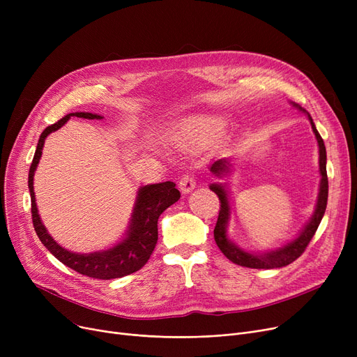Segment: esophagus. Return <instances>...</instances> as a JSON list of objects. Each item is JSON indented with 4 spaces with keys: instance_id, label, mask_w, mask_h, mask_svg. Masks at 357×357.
Here are the masks:
<instances>
[{
    "instance_id": "1",
    "label": "esophagus",
    "mask_w": 357,
    "mask_h": 357,
    "mask_svg": "<svg viewBox=\"0 0 357 357\" xmlns=\"http://www.w3.org/2000/svg\"><path fill=\"white\" fill-rule=\"evenodd\" d=\"M178 185L183 194H188L197 186V176L194 174H185L181 176Z\"/></svg>"
}]
</instances>
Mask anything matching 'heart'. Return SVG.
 I'll list each match as a JSON object with an SVG mask.
<instances>
[{
    "label": "heart",
    "mask_w": 357,
    "mask_h": 357,
    "mask_svg": "<svg viewBox=\"0 0 357 357\" xmlns=\"http://www.w3.org/2000/svg\"><path fill=\"white\" fill-rule=\"evenodd\" d=\"M221 128V123L215 119L202 117L185 124L183 136L188 143H199L214 137Z\"/></svg>",
    "instance_id": "b5f03b06"
}]
</instances>
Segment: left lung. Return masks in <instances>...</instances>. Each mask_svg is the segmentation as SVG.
<instances>
[{"label":"left lung","instance_id":"1","mask_svg":"<svg viewBox=\"0 0 357 357\" xmlns=\"http://www.w3.org/2000/svg\"><path fill=\"white\" fill-rule=\"evenodd\" d=\"M308 119L311 121V127L312 131L315 133L317 142H318V147H320V172H321V183H320V194H318V202H317V208L315 213L311 218V221L307 224V227L303 230V233L299 234L294 241L288 243L287 246L280 248L275 252L266 253V255H250L240 250L238 248H236L234 245L229 241L227 236H226V226L229 221V214H230V207H229V201L226 197V191L221 185L213 183L210 188L213 192H215V195L220 199V211H218V218H217V224L214 229V238L218 249L224 253L229 260H231L233 264L245 266V268H252V269H275V268H284L289 264H292L294 260H296L299 256H301L307 246L310 245L311 238L314 237L318 226H320L321 218L324 215L326 207H327V198H328V179H327V156H326V146L324 142L318 133L312 119L308 114ZM230 171V162L229 159L222 158L215 160L211 165V172L217 176H222L229 174Z\"/></svg>","mask_w":357,"mask_h":357}]
</instances>
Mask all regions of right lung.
Segmentation results:
<instances>
[{
  "instance_id": "1",
  "label": "right lung",
  "mask_w": 357,
  "mask_h": 357,
  "mask_svg": "<svg viewBox=\"0 0 357 357\" xmlns=\"http://www.w3.org/2000/svg\"><path fill=\"white\" fill-rule=\"evenodd\" d=\"M70 116L79 117V119H102L101 116L91 114V112H70L54 124L46 127L43 133L40 135L39 143L36 147V153L33 162L30 165L29 171V190L31 197V220L33 227L36 230L37 237L46 246V249L56 257L61 260L63 265L73 269L81 275L93 278V279H114L123 278L126 275L133 273L142 269L146 261L149 260L150 255L153 253L155 246L158 243V218L159 215L167 208L175 204L181 194L175 188L174 182H162L155 185H146L139 191V198L136 208L133 213V220L130 224V230L127 238H124L116 248H112L107 252H98L91 255H78L72 253L61 248L46 231L45 226L40 221L39 214H37L36 199L33 192V176L34 171L39 163L42 156V149L45 144V139L52 131L61 128Z\"/></svg>"
}]
</instances>
